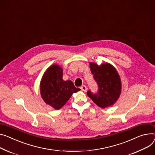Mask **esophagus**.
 <instances>
[{"instance_id":"obj_1","label":"esophagus","mask_w":155,"mask_h":155,"mask_svg":"<svg viewBox=\"0 0 155 155\" xmlns=\"http://www.w3.org/2000/svg\"><path fill=\"white\" fill-rule=\"evenodd\" d=\"M81 90L83 91L84 92H86L87 91V87L86 86H82L81 87Z\"/></svg>"}]
</instances>
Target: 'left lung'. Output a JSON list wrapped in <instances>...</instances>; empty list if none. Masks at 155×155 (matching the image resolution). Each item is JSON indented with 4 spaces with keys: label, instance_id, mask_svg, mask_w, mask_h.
<instances>
[{
    "label": "left lung",
    "instance_id": "obj_1",
    "mask_svg": "<svg viewBox=\"0 0 155 155\" xmlns=\"http://www.w3.org/2000/svg\"><path fill=\"white\" fill-rule=\"evenodd\" d=\"M89 66L94 79L97 82L99 91L94 94L89 91L87 96L102 109L113 105L120 97L122 91L121 79L118 71L109 63L99 66L96 63H90Z\"/></svg>",
    "mask_w": 155,
    "mask_h": 155
}]
</instances>
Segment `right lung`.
<instances>
[{
  "label": "right lung",
  "instance_id": "1",
  "mask_svg": "<svg viewBox=\"0 0 155 155\" xmlns=\"http://www.w3.org/2000/svg\"><path fill=\"white\" fill-rule=\"evenodd\" d=\"M63 68L53 64L44 73L40 81V89L44 102L56 110L61 109L73 93L79 91L71 80L63 79Z\"/></svg>",
  "mask_w": 155,
  "mask_h": 155
}]
</instances>
